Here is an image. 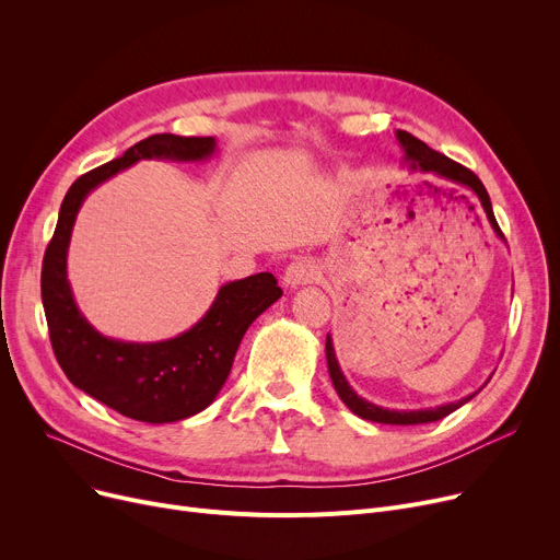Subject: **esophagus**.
<instances>
[{
    "instance_id": "34e87169",
    "label": "esophagus",
    "mask_w": 560,
    "mask_h": 560,
    "mask_svg": "<svg viewBox=\"0 0 560 560\" xmlns=\"http://www.w3.org/2000/svg\"><path fill=\"white\" fill-rule=\"evenodd\" d=\"M317 275H319L317 262L311 256H300L285 268L283 285L285 288H300V285H306V283L315 281Z\"/></svg>"
}]
</instances>
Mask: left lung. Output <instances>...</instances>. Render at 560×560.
I'll return each mask as SVG.
<instances>
[{"label":"left lung","instance_id":"8db88e82","mask_svg":"<svg viewBox=\"0 0 560 560\" xmlns=\"http://www.w3.org/2000/svg\"><path fill=\"white\" fill-rule=\"evenodd\" d=\"M397 140L399 144L404 147L406 152V161L410 163V170H420V172H431L435 176H440V179H447V182H454V184H460L465 188L472 190L481 206L483 211L494 229V233L499 235V238L504 241V233L502 229H499L497 220H494V213H492V203H490V197H488V190L483 188L479 176L472 172L463 167L460 163L447 159L445 154H440L435 150H431V147L427 142H422L420 138L410 136L408 131H397ZM327 363H329V376L334 381V388L338 393V397L345 401V406L351 410V413H357L359 418L363 420H370V422H381V424H427V422H435V420H443L447 418L450 413H454L456 408H460L463 404H467L469 399H472L477 393L467 395L458 401H452V404H443V406H435V408H422V410H390V408H381L363 397H359L354 390H351V386L347 384L345 374L340 372V365L336 361V351H334V342H331V336H327ZM490 381V378H488Z\"/></svg>","mask_w":560,"mask_h":560}]
</instances>
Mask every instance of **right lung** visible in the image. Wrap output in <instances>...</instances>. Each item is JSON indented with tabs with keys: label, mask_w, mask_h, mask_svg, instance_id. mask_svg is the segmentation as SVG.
Here are the masks:
<instances>
[{
	"label": "right lung",
	"mask_w": 560,
	"mask_h": 560,
	"mask_svg": "<svg viewBox=\"0 0 560 560\" xmlns=\"http://www.w3.org/2000/svg\"><path fill=\"white\" fill-rule=\"evenodd\" d=\"M215 138L156 133L110 163L81 174L70 186L43 258V306L58 365L72 384L131 420L163 424L186 420L209 406L231 372L252 322L283 290L270 272L220 288L213 306L186 334L163 342H122L95 331L74 304L68 281V245L85 195L113 174L142 161H203Z\"/></svg>",
	"instance_id": "obj_1"
}]
</instances>
